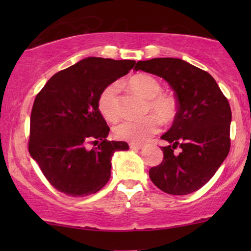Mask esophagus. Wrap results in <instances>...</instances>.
<instances>
[{"label": "esophagus", "mask_w": 251, "mask_h": 251, "mask_svg": "<svg viewBox=\"0 0 251 251\" xmlns=\"http://www.w3.org/2000/svg\"><path fill=\"white\" fill-rule=\"evenodd\" d=\"M129 147L131 150H142L143 145L142 144H136V143H129Z\"/></svg>", "instance_id": "1"}]
</instances>
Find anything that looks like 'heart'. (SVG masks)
<instances>
[{"label":"heart","instance_id":"1","mask_svg":"<svg viewBox=\"0 0 251 251\" xmlns=\"http://www.w3.org/2000/svg\"><path fill=\"white\" fill-rule=\"evenodd\" d=\"M128 87L140 97L146 99L145 114L143 120H128L114 128L115 138L131 143H143L160 130V123L174 122L178 113L176 98L162 91L160 81L152 75L139 73L128 80ZM98 108L108 122L114 123L121 116L119 87L115 83L102 89L98 97Z\"/></svg>","mask_w":251,"mask_h":251}]
</instances>
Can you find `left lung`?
<instances>
[{"label": "left lung", "instance_id": "1", "mask_svg": "<svg viewBox=\"0 0 251 251\" xmlns=\"http://www.w3.org/2000/svg\"><path fill=\"white\" fill-rule=\"evenodd\" d=\"M136 71L163 77L175 91L178 113L161 137L163 160L150 169V178L168 194L193 193L211 179L231 149L232 112L215 78L208 72L178 58L138 61ZM177 147L181 152L177 154Z\"/></svg>", "mask_w": 251, "mask_h": 251}]
</instances>
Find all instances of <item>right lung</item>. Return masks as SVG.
Returning a JSON list of instances; mask_svg holds the SVG:
<instances>
[{
    "instance_id": "obj_1",
    "label": "right lung",
    "mask_w": 251,
    "mask_h": 251,
    "mask_svg": "<svg viewBox=\"0 0 251 251\" xmlns=\"http://www.w3.org/2000/svg\"><path fill=\"white\" fill-rule=\"evenodd\" d=\"M135 64L85 58L54 74L36 95L28 151L57 191L75 198L97 193L111 177L113 154L129 150L125 142L106 139L109 126L99 112L98 97Z\"/></svg>"
}]
</instances>
